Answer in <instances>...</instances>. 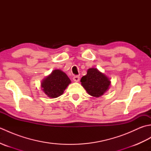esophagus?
Listing matches in <instances>:
<instances>
[{
    "mask_svg": "<svg viewBox=\"0 0 151 151\" xmlns=\"http://www.w3.org/2000/svg\"><path fill=\"white\" fill-rule=\"evenodd\" d=\"M73 79V81H75V82H78L80 81V76H76H76H74Z\"/></svg>",
    "mask_w": 151,
    "mask_h": 151,
    "instance_id": "obj_1",
    "label": "esophagus"
}]
</instances>
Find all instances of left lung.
Listing matches in <instances>:
<instances>
[{
  "instance_id": "1",
  "label": "left lung",
  "mask_w": 151,
  "mask_h": 151,
  "mask_svg": "<svg viewBox=\"0 0 151 151\" xmlns=\"http://www.w3.org/2000/svg\"><path fill=\"white\" fill-rule=\"evenodd\" d=\"M81 82L88 93L95 97L103 95L111 84L108 77L96 68L89 69L87 75L82 76Z\"/></svg>"
}]
</instances>
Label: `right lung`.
Wrapping results in <instances>:
<instances>
[{
    "label": "right lung",
    "instance_id": "1",
    "mask_svg": "<svg viewBox=\"0 0 151 151\" xmlns=\"http://www.w3.org/2000/svg\"><path fill=\"white\" fill-rule=\"evenodd\" d=\"M70 82L65 73L60 69H55L43 80L41 86L45 93L53 99L62 95Z\"/></svg>",
    "mask_w": 151,
    "mask_h": 151
}]
</instances>
